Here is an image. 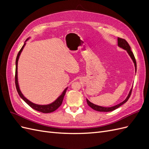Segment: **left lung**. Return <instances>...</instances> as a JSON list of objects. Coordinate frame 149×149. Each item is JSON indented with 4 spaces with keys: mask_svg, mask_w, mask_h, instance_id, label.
<instances>
[{
    "mask_svg": "<svg viewBox=\"0 0 149 149\" xmlns=\"http://www.w3.org/2000/svg\"><path fill=\"white\" fill-rule=\"evenodd\" d=\"M118 46L119 47L122 48H123L124 49H125V50L127 52V53L129 55V56H130V58H132V60H133V62H134V65H135V68H136V71H137V64H136V58H135V57H134V53L131 51V49H130V47L129 46V43H127V42L126 41L125 39L121 38H119V37H118ZM132 90V88L130 89V92L128 94L127 97H126V99L124 101L120 102V104H118V105L112 106V107H102V106H97V105H96V104H93L92 102H91L88 100H86L87 103H88V104L89 107H91L92 109H93L94 110H95V111H100V112H110V111H112L116 109L117 108L119 107L120 106L124 104V103H125L126 102L128 101L129 98L130 97V95H131Z\"/></svg>",
    "mask_w": 149,
    "mask_h": 149,
    "instance_id": "left-lung-1",
    "label": "left lung"
}]
</instances>
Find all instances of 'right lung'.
I'll return each mask as SVG.
<instances>
[{
	"label": "right lung",
	"instance_id": "obj_1",
	"mask_svg": "<svg viewBox=\"0 0 149 149\" xmlns=\"http://www.w3.org/2000/svg\"><path fill=\"white\" fill-rule=\"evenodd\" d=\"M29 40V38L26 40L27 41ZM25 43H24V45H23V47H22V48L20 49V50L19 51V53H18L17 58H16V62H15V65H16V68H15V86H16V89L17 91L19 93V96H20V97L27 104H29L31 108H33V109L40 111L41 112H43V113H49V112H52L53 111H55V110H56L58 107H59L62 104L64 96L65 95V93L66 91V89H68L66 88L63 93L61 94V95L58 97V98L56 101H54L53 102H52V104H49L48 105H38V104H34L33 102H31V101H30L29 100H28L27 99L25 98L22 93H21L19 86V83H18V79H17V65H18V60H19V56L20 55V53L23 49L24 46H25Z\"/></svg>",
	"mask_w": 149,
	"mask_h": 149
}]
</instances>
